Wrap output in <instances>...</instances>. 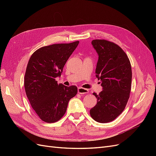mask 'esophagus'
<instances>
[{
    "label": "esophagus",
    "instance_id": "obj_1",
    "mask_svg": "<svg viewBox=\"0 0 156 156\" xmlns=\"http://www.w3.org/2000/svg\"><path fill=\"white\" fill-rule=\"evenodd\" d=\"M88 92H89V90L87 88H84L83 87L78 88V93L80 94H88Z\"/></svg>",
    "mask_w": 156,
    "mask_h": 156
}]
</instances>
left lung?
Masks as SVG:
<instances>
[{
  "label": "left lung",
  "mask_w": 156,
  "mask_h": 156,
  "mask_svg": "<svg viewBox=\"0 0 156 156\" xmlns=\"http://www.w3.org/2000/svg\"><path fill=\"white\" fill-rule=\"evenodd\" d=\"M92 44L99 58L96 77L103 90L94 92L97 103L90 110L92 119L100 123L116 119L123 112L129 98L132 71L128 56L120 46L106 40H94Z\"/></svg>",
  "instance_id": "8db88e82"
}]
</instances>
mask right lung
Listing matches in <instances>:
<instances>
[{"label": "right lung", "mask_w": 156, "mask_h": 156, "mask_svg": "<svg viewBox=\"0 0 156 156\" xmlns=\"http://www.w3.org/2000/svg\"><path fill=\"white\" fill-rule=\"evenodd\" d=\"M79 41L44 46L34 52L25 75V89L33 109L47 123L58 121L66 113L68 102L77 94V87L58 84L69 57Z\"/></svg>", "instance_id": "add662e5"}]
</instances>
